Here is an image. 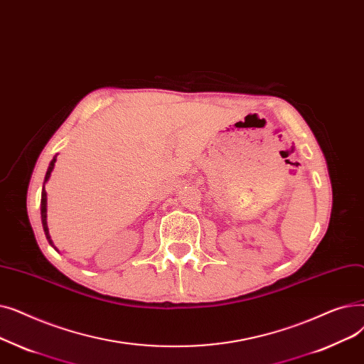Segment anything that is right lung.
<instances>
[{"instance_id":"right-lung-1","label":"right lung","mask_w":364,"mask_h":364,"mask_svg":"<svg viewBox=\"0 0 364 364\" xmlns=\"http://www.w3.org/2000/svg\"><path fill=\"white\" fill-rule=\"evenodd\" d=\"M56 159H58V154L53 157V160L50 161L48 164V168H47V173H46V178H44V183H43V191H41V222H43V230H44V234H46V238L50 243V246H53V241H51V237H50V232H48V227H47V193H46V188L44 185L47 183V181L50 179L51 176V171H53L55 168V163H56ZM56 249V247H55Z\"/></svg>"}]
</instances>
